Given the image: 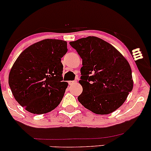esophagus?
<instances>
[{"mask_svg":"<svg viewBox=\"0 0 151 151\" xmlns=\"http://www.w3.org/2000/svg\"><path fill=\"white\" fill-rule=\"evenodd\" d=\"M75 83H77V81H69V84H70V85H72V84H75Z\"/></svg>","mask_w":151,"mask_h":151,"instance_id":"34e87169","label":"esophagus"}]
</instances>
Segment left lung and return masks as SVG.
I'll list each match as a JSON object with an SVG mask.
<instances>
[{
  "instance_id": "8db88e82",
  "label": "left lung",
  "mask_w": 151,
  "mask_h": 151,
  "mask_svg": "<svg viewBox=\"0 0 151 151\" xmlns=\"http://www.w3.org/2000/svg\"><path fill=\"white\" fill-rule=\"evenodd\" d=\"M81 58L82 93L78 100L93 113L106 115L125 102L133 89L131 66L120 52L94 36L70 42Z\"/></svg>"
}]
</instances>
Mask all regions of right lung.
Returning a JSON list of instances; mask_svg holds the SVG:
<instances>
[{"mask_svg": "<svg viewBox=\"0 0 151 151\" xmlns=\"http://www.w3.org/2000/svg\"><path fill=\"white\" fill-rule=\"evenodd\" d=\"M65 40L46 39L31 45L15 60L8 77L15 99L34 114L51 111L61 102L68 83L62 81Z\"/></svg>", "mask_w": 151, "mask_h": 151, "instance_id": "1", "label": "right lung"}]
</instances>
